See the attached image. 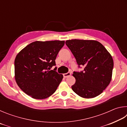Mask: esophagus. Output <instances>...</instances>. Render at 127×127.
<instances>
[{
	"mask_svg": "<svg viewBox=\"0 0 127 127\" xmlns=\"http://www.w3.org/2000/svg\"><path fill=\"white\" fill-rule=\"evenodd\" d=\"M70 75H71V73H70V72H68V73H66L63 74V76H64V78H66V77L70 76Z\"/></svg>",
	"mask_w": 127,
	"mask_h": 127,
	"instance_id": "1",
	"label": "esophagus"
}]
</instances>
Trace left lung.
<instances>
[{"label":"left lung","mask_w":127,"mask_h":127,"mask_svg":"<svg viewBox=\"0 0 127 127\" xmlns=\"http://www.w3.org/2000/svg\"><path fill=\"white\" fill-rule=\"evenodd\" d=\"M79 65L85 66L81 72L73 74L76 82L72 86L75 93L85 98L95 97L106 89L112 78L114 62L106 49L97 41L66 40Z\"/></svg>","instance_id":"left-lung-1"}]
</instances>
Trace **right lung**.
Segmentation results:
<instances>
[{"label":"right lung","instance_id":"add662e5","mask_svg":"<svg viewBox=\"0 0 127 127\" xmlns=\"http://www.w3.org/2000/svg\"><path fill=\"white\" fill-rule=\"evenodd\" d=\"M64 41L33 42L21 50L14 61L17 85L32 98L44 99L54 93L63 78L54 70L57 56Z\"/></svg>","mask_w":127,"mask_h":127}]
</instances>
